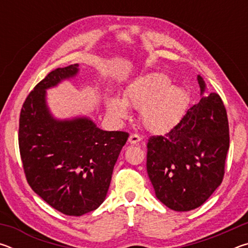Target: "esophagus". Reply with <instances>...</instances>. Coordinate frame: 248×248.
Masks as SVG:
<instances>
[{
  "instance_id": "esophagus-1",
  "label": "esophagus",
  "mask_w": 248,
  "mask_h": 248,
  "mask_svg": "<svg viewBox=\"0 0 248 248\" xmlns=\"http://www.w3.org/2000/svg\"><path fill=\"white\" fill-rule=\"evenodd\" d=\"M128 141H129L130 144H136V143H138V142L141 141V137L137 133H131V134H130Z\"/></svg>"
}]
</instances>
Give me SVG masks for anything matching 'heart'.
Here are the masks:
<instances>
[{
    "instance_id": "1",
    "label": "heart",
    "mask_w": 248,
    "mask_h": 248,
    "mask_svg": "<svg viewBox=\"0 0 248 248\" xmlns=\"http://www.w3.org/2000/svg\"><path fill=\"white\" fill-rule=\"evenodd\" d=\"M170 84V78L163 73L146 75L125 91L124 100L109 99V114L124 119L127 107L141 109V120L146 129L153 132L170 131L183 118L188 105L186 92Z\"/></svg>"
}]
</instances>
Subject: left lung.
<instances>
[{
	"label": "left lung",
	"mask_w": 248,
	"mask_h": 248,
	"mask_svg": "<svg viewBox=\"0 0 248 248\" xmlns=\"http://www.w3.org/2000/svg\"><path fill=\"white\" fill-rule=\"evenodd\" d=\"M198 82L203 95L200 75ZM146 146V170L157 199L175 211L200 207L224 177L230 131L220 96H202L170 132L150 137Z\"/></svg>",
	"instance_id": "obj_1"
}]
</instances>
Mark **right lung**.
Returning <instances> with one entry per match:
<instances>
[{"mask_svg": "<svg viewBox=\"0 0 248 248\" xmlns=\"http://www.w3.org/2000/svg\"><path fill=\"white\" fill-rule=\"evenodd\" d=\"M78 71V64L53 70L28 94L20 110L18 144L31 189L63 215L79 217L97 209L106 198L129 133L104 131L89 118H52L46 90Z\"/></svg>", "mask_w": 248, "mask_h": 248, "instance_id": "add662e5", "label": "right lung"}]
</instances>
